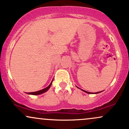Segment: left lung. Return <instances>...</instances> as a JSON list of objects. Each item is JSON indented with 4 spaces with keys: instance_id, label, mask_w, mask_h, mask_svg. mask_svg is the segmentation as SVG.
<instances>
[{
    "instance_id": "obj_1",
    "label": "left lung",
    "mask_w": 129,
    "mask_h": 129,
    "mask_svg": "<svg viewBox=\"0 0 129 129\" xmlns=\"http://www.w3.org/2000/svg\"><path fill=\"white\" fill-rule=\"evenodd\" d=\"M81 90H82V89H81ZM83 91H84V92H86V93H91V92H87V91H86V90H83ZM100 92H101L100 91V92H95V93H100Z\"/></svg>"
}]
</instances>
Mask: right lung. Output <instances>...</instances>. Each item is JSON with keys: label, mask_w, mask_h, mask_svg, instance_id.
Listing matches in <instances>:
<instances>
[{"label": "right lung", "mask_w": 129, "mask_h": 129, "mask_svg": "<svg viewBox=\"0 0 129 129\" xmlns=\"http://www.w3.org/2000/svg\"><path fill=\"white\" fill-rule=\"evenodd\" d=\"M53 81V80H52ZM52 82L51 83V84H49V86H48V87H46V88L43 89H42V90H39V91H37V92H29V93H27L28 94H30V95H40V94H42V93H45V92H46L47 90H48L50 88V87H51V84H52Z\"/></svg>", "instance_id": "add662e5"}]
</instances>
